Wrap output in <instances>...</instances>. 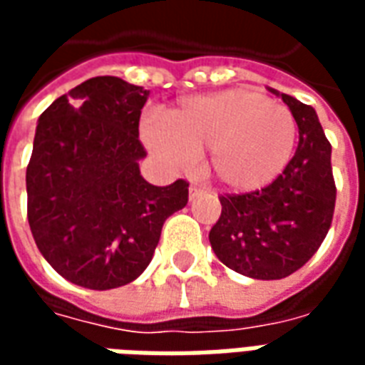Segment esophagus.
<instances>
[{"mask_svg":"<svg viewBox=\"0 0 365 365\" xmlns=\"http://www.w3.org/2000/svg\"><path fill=\"white\" fill-rule=\"evenodd\" d=\"M201 193H203V187H199V185H195V183L190 185V199H195L197 195H201Z\"/></svg>","mask_w":365,"mask_h":365,"instance_id":"1","label":"esophagus"}]
</instances>
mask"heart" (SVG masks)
<instances>
[{"mask_svg": "<svg viewBox=\"0 0 365 365\" xmlns=\"http://www.w3.org/2000/svg\"><path fill=\"white\" fill-rule=\"evenodd\" d=\"M166 123L148 120L143 128L144 143L160 160L185 166L209 150V172L237 191L274 182L297 140V123L285 105L246 90L187 99L168 113Z\"/></svg>", "mask_w": 365, "mask_h": 365, "instance_id": "1", "label": "heart"}]
</instances>
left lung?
Instances as JSON below:
<instances>
[{
    "label": "left lung",
    "instance_id": "8db88e82",
    "mask_svg": "<svg viewBox=\"0 0 365 365\" xmlns=\"http://www.w3.org/2000/svg\"><path fill=\"white\" fill-rule=\"evenodd\" d=\"M299 128L297 150L274 182L219 195L221 217L209 232L217 258L254 279H282L311 260L336 203L329 138L311 105L282 93Z\"/></svg>",
    "mask_w": 365,
    "mask_h": 365
}]
</instances>
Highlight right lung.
Here are the masks:
<instances>
[{"instance_id": "1", "label": "right lung", "mask_w": 365, "mask_h": 365, "mask_svg": "<svg viewBox=\"0 0 365 365\" xmlns=\"http://www.w3.org/2000/svg\"><path fill=\"white\" fill-rule=\"evenodd\" d=\"M148 91L115 76L76 86L44 109L27 166V219L44 260L88 289L143 274L190 183L144 180L138 120Z\"/></svg>"}]
</instances>
